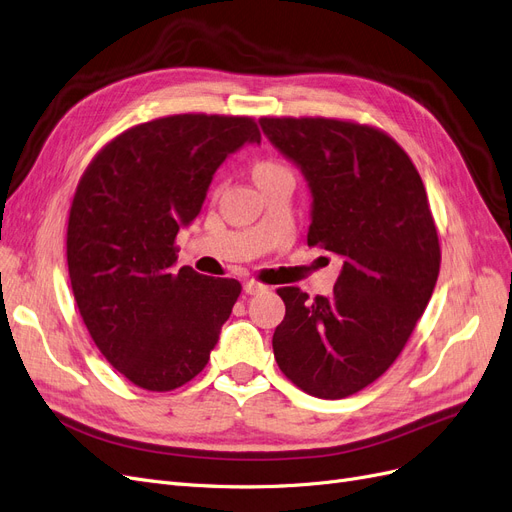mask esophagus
<instances>
[{"instance_id": "esophagus-1", "label": "esophagus", "mask_w": 512, "mask_h": 512, "mask_svg": "<svg viewBox=\"0 0 512 512\" xmlns=\"http://www.w3.org/2000/svg\"><path fill=\"white\" fill-rule=\"evenodd\" d=\"M263 291H268V287L257 283V280H246V283H244V293L257 295V293H263Z\"/></svg>"}]
</instances>
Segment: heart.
I'll return each instance as SVG.
<instances>
[{
	"mask_svg": "<svg viewBox=\"0 0 512 512\" xmlns=\"http://www.w3.org/2000/svg\"><path fill=\"white\" fill-rule=\"evenodd\" d=\"M274 170H278V166H274V163L261 161V163H257V166L253 168V176L257 178V176H263V174H270V172H274Z\"/></svg>",
	"mask_w": 512,
	"mask_h": 512,
	"instance_id": "heart-1",
	"label": "heart"
}]
</instances>
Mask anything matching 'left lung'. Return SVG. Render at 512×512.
I'll use <instances>...</instances> for the list:
<instances>
[{
  "label": "left lung",
  "instance_id": "8db88e82",
  "mask_svg": "<svg viewBox=\"0 0 512 512\" xmlns=\"http://www.w3.org/2000/svg\"><path fill=\"white\" fill-rule=\"evenodd\" d=\"M259 125L306 180L308 246L342 259L329 298L278 289L285 319L272 336L276 364L315 398H346L393 364L434 293L440 246L423 180L374 127L321 117Z\"/></svg>",
  "mask_w": 512,
  "mask_h": 512
}]
</instances>
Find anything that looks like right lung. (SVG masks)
<instances>
[{"mask_svg": "<svg viewBox=\"0 0 512 512\" xmlns=\"http://www.w3.org/2000/svg\"><path fill=\"white\" fill-rule=\"evenodd\" d=\"M259 142L249 117L174 114L127 129L80 178L68 223L74 300L97 349L142 389L200 374L232 315L238 280L176 272L174 238L221 163Z\"/></svg>", "mask_w": 512, "mask_h": 512, "instance_id": "obj_1", "label": "right lung"}]
</instances>
